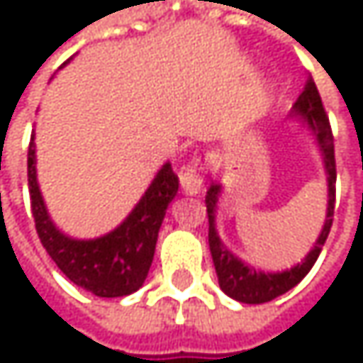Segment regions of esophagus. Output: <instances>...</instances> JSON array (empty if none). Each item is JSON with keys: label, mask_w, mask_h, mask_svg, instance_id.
Returning a JSON list of instances; mask_svg holds the SVG:
<instances>
[{"label": "esophagus", "mask_w": 363, "mask_h": 363, "mask_svg": "<svg viewBox=\"0 0 363 363\" xmlns=\"http://www.w3.org/2000/svg\"><path fill=\"white\" fill-rule=\"evenodd\" d=\"M179 179H181L182 191H184L186 195H197V193L201 191L203 179L199 177V172H197L195 164H191V166L182 168L181 174H179Z\"/></svg>", "instance_id": "34e87169"}]
</instances>
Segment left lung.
Listing matches in <instances>:
<instances>
[{
    "instance_id": "obj_1",
    "label": "left lung",
    "mask_w": 363,
    "mask_h": 363,
    "mask_svg": "<svg viewBox=\"0 0 363 363\" xmlns=\"http://www.w3.org/2000/svg\"><path fill=\"white\" fill-rule=\"evenodd\" d=\"M290 117L303 121V125L313 134V140L322 153V162H324V172H326L328 181V206H326V220L324 227L313 244V248L309 254L296 262L294 267L286 269V271H277V273H269V271H260L254 269L250 264H246L242 258H238L231 252L223 242L220 235L216 231V203L220 197V184L212 182L208 193H206V212H208V242H210V252L214 260V269H216V277H218V286L220 290L246 305H260V303H269L281 294H286L288 290H292L315 264L318 256L322 252V246L326 244L330 227H332V216H334V184H336V164H334V138H332V130H330V121L326 117V111L322 105L318 86L313 79L307 82L303 94L298 96V101L294 103Z\"/></svg>"
}]
</instances>
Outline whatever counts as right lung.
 Returning <instances> with one entry per match:
<instances>
[{
  "mask_svg": "<svg viewBox=\"0 0 363 363\" xmlns=\"http://www.w3.org/2000/svg\"><path fill=\"white\" fill-rule=\"evenodd\" d=\"M35 134L31 136L27 172L35 229L45 252L56 267L79 288L101 296L117 298L136 292L151 269L157 233L170 201L179 193V177L172 164H164L134 210L113 231L94 240L65 235L50 218L37 182Z\"/></svg>",
  "mask_w": 363,
  "mask_h": 363,
  "instance_id": "obj_1",
  "label": "right lung"
}]
</instances>
